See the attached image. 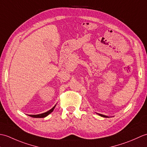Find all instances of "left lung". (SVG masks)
Returning <instances> with one entry per match:
<instances>
[{"label":"left lung","mask_w":147,"mask_h":147,"mask_svg":"<svg viewBox=\"0 0 147 147\" xmlns=\"http://www.w3.org/2000/svg\"><path fill=\"white\" fill-rule=\"evenodd\" d=\"M99 115H100V116H102V117H107V116H106V115H102V114H99Z\"/></svg>","instance_id":"1"}]
</instances>
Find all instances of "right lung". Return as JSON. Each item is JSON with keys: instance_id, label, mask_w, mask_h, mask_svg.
I'll return each instance as SVG.
<instances>
[{"instance_id": "obj_1", "label": "right lung", "mask_w": 147, "mask_h": 147, "mask_svg": "<svg viewBox=\"0 0 147 147\" xmlns=\"http://www.w3.org/2000/svg\"><path fill=\"white\" fill-rule=\"evenodd\" d=\"M55 107V105L54 106V107L52 108L50 111H47V112H44V113H43V114H38V115H30V116L32 117H35V118H42V117H46V116H47V115H48L49 114H51V112H52L53 111H54V109Z\"/></svg>"}]
</instances>
